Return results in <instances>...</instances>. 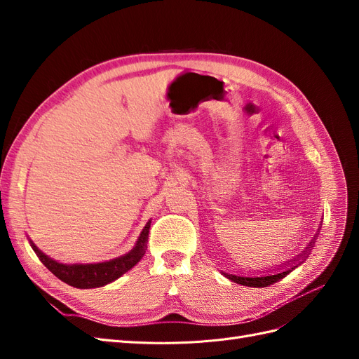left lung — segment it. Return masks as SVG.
Listing matches in <instances>:
<instances>
[{"label": "left lung", "mask_w": 359, "mask_h": 359, "mask_svg": "<svg viewBox=\"0 0 359 359\" xmlns=\"http://www.w3.org/2000/svg\"><path fill=\"white\" fill-rule=\"evenodd\" d=\"M311 244L309 245V250H311ZM309 253V252H307ZM307 253H304V257H306ZM304 257L298 259V264L297 265H292L290 268H286V271H281V273L277 274H268V276H257V277H248V276H238V274H229V273H223L224 277H227L229 280H232L233 283L238 285H243V286H248V287H266L277 283L278 280H281L283 277H286L289 273H292L293 269H295L298 265H301L304 262Z\"/></svg>", "instance_id": "left-lung-1"}]
</instances>
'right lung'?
<instances>
[{
  "label": "right lung",
  "mask_w": 359,
  "mask_h": 359,
  "mask_svg": "<svg viewBox=\"0 0 359 359\" xmlns=\"http://www.w3.org/2000/svg\"><path fill=\"white\" fill-rule=\"evenodd\" d=\"M149 226L151 220H148V223L145 224L142 232H140L137 238L136 245L130 250L128 253L100 264H61L46 256L32 241H29V244L31 248L34 250L37 257L41 260V264L45 265L53 276L64 281V283L79 289H93L112 283V281L126 274L128 269H132L139 260L144 257L148 243Z\"/></svg>",
  "instance_id": "right-lung-1"
}]
</instances>
